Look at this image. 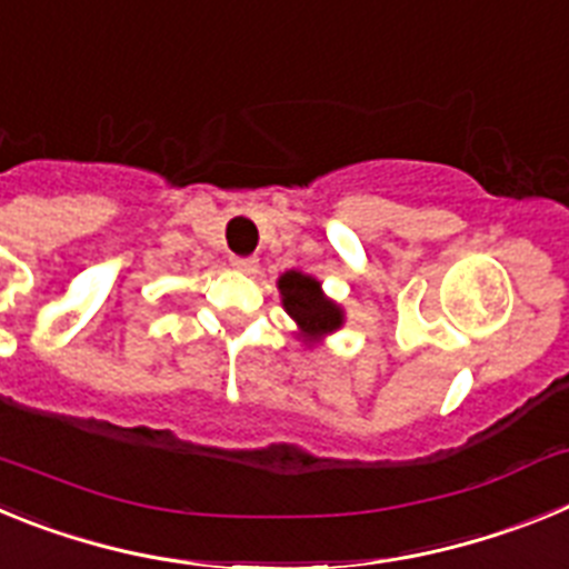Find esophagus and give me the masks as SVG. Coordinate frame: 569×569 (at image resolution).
Instances as JSON below:
<instances>
[{
	"label": "esophagus",
	"mask_w": 569,
	"mask_h": 569,
	"mask_svg": "<svg viewBox=\"0 0 569 569\" xmlns=\"http://www.w3.org/2000/svg\"><path fill=\"white\" fill-rule=\"evenodd\" d=\"M230 264H233V270H239V273H248V276H253L256 270H259V261H256V259H239V256H233V259H230Z\"/></svg>",
	"instance_id": "obj_1"
}]
</instances>
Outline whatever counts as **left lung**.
<instances>
[{
  "mask_svg": "<svg viewBox=\"0 0 569 569\" xmlns=\"http://www.w3.org/2000/svg\"><path fill=\"white\" fill-rule=\"evenodd\" d=\"M276 284L281 293V308L293 319L296 339L305 341V347L325 345L328 336L345 328V308L325 293L316 276L284 270Z\"/></svg>",
  "mask_w": 569,
  "mask_h": 569,
  "instance_id": "left-lung-1",
  "label": "left lung"
}]
</instances>
